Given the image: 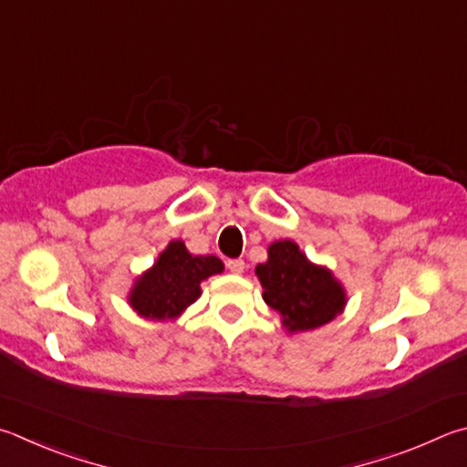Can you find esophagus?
Listing matches in <instances>:
<instances>
[{"mask_svg": "<svg viewBox=\"0 0 467 467\" xmlns=\"http://www.w3.org/2000/svg\"><path fill=\"white\" fill-rule=\"evenodd\" d=\"M226 267L231 274H243L244 271V261L243 259H228L226 261Z\"/></svg>", "mask_w": 467, "mask_h": 467, "instance_id": "esophagus-1", "label": "esophagus"}]
</instances>
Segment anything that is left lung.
Here are the masks:
<instances>
[{"label":"left lung","instance_id":"left-lung-1","mask_svg":"<svg viewBox=\"0 0 467 467\" xmlns=\"http://www.w3.org/2000/svg\"><path fill=\"white\" fill-rule=\"evenodd\" d=\"M255 274L263 285V300L282 315L287 330H312L333 320L345 306V292L330 271L312 265L292 241L269 247L267 263Z\"/></svg>","mask_w":467,"mask_h":467}]
</instances>
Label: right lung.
Masks as SVG:
<instances>
[{
  "label": "right lung",
  "instance_id": "right-lung-1",
  "mask_svg": "<svg viewBox=\"0 0 467 467\" xmlns=\"http://www.w3.org/2000/svg\"><path fill=\"white\" fill-rule=\"evenodd\" d=\"M214 255H190L182 241L169 243L155 267L142 275L130 294V304L147 318H173L196 302L200 282L223 271Z\"/></svg>",
  "mask_w": 467,
  "mask_h": 467
}]
</instances>
